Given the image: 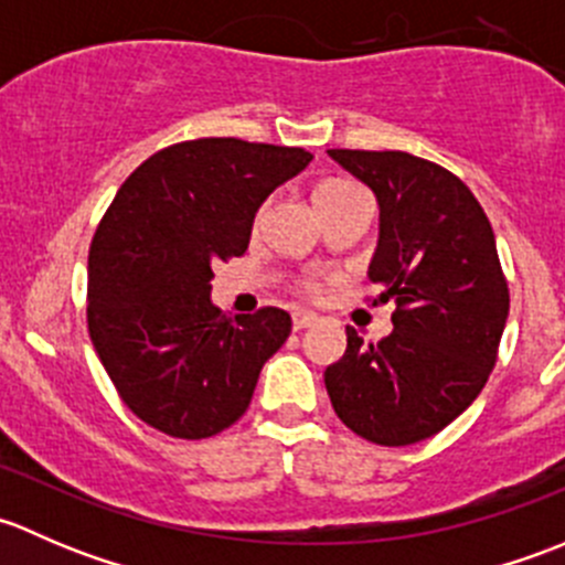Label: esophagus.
Listing matches in <instances>:
<instances>
[{
  "mask_svg": "<svg viewBox=\"0 0 565 565\" xmlns=\"http://www.w3.org/2000/svg\"><path fill=\"white\" fill-rule=\"evenodd\" d=\"M317 315H311V311H303V309H298V311H292V328L295 330H303V328H311V324L317 322Z\"/></svg>",
  "mask_w": 565,
  "mask_h": 565,
  "instance_id": "obj_1",
  "label": "esophagus"
}]
</instances>
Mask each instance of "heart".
Returning a JSON list of instances; mask_svg holds the SVG:
<instances>
[{
	"instance_id": "1",
	"label": "heart",
	"mask_w": 565,
	"mask_h": 565,
	"mask_svg": "<svg viewBox=\"0 0 565 565\" xmlns=\"http://www.w3.org/2000/svg\"><path fill=\"white\" fill-rule=\"evenodd\" d=\"M358 191H361V188L352 185V182H347V180H324L315 188V202H317V207H322V204L339 202V199L352 196V193H358ZM311 289H315V284H311Z\"/></svg>"
}]
</instances>
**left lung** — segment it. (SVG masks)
<instances>
[{"label":"left lung","instance_id":"left-lung-1","mask_svg":"<svg viewBox=\"0 0 565 565\" xmlns=\"http://www.w3.org/2000/svg\"><path fill=\"white\" fill-rule=\"evenodd\" d=\"M374 193L380 235L369 281L396 303L393 330L324 369L335 415L363 440L413 446L446 429L487 385L509 319L494 232L470 188L409 152L328 150Z\"/></svg>","mask_w":565,"mask_h":565}]
</instances>
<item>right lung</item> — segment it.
Masks as SVG:
<instances>
[{"label": "right lung", "mask_w": 565, "mask_h": 565, "mask_svg": "<svg viewBox=\"0 0 565 565\" xmlns=\"http://www.w3.org/2000/svg\"><path fill=\"white\" fill-rule=\"evenodd\" d=\"M300 147L196 139L147 158L89 248V339L122 402L182 440L224 431L292 330L284 309L230 317L213 265L243 256L256 210L311 163Z\"/></svg>", "instance_id": "obj_1"}]
</instances>
